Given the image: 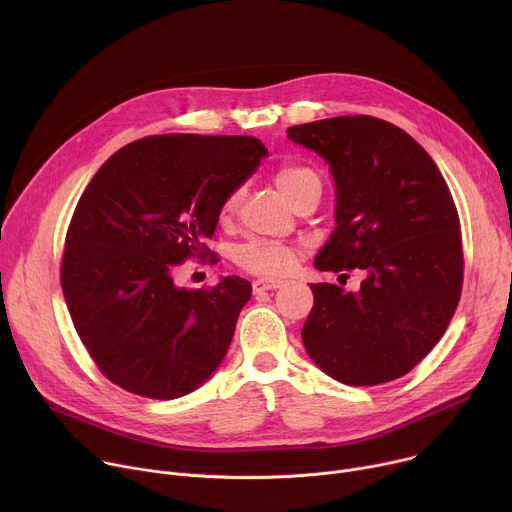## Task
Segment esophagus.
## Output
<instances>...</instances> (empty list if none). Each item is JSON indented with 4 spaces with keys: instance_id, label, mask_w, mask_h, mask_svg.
<instances>
[{
    "instance_id": "1",
    "label": "esophagus",
    "mask_w": 512,
    "mask_h": 512,
    "mask_svg": "<svg viewBox=\"0 0 512 512\" xmlns=\"http://www.w3.org/2000/svg\"><path fill=\"white\" fill-rule=\"evenodd\" d=\"M282 286V280H274V278H259L253 282V292H265V290H276Z\"/></svg>"
}]
</instances>
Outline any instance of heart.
<instances>
[{
	"mask_svg": "<svg viewBox=\"0 0 512 512\" xmlns=\"http://www.w3.org/2000/svg\"><path fill=\"white\" fill-rule=\"evenodd\" d=\"M278 187L286 193V197L294 203L304 191L313 187L321 189V179L311 166L304 164H284L280 166L276 175ZM241 189H234L222 206V214H230L238 201H241ZM298 249L290 243L276 241V238H265V236H251L247 241L238 243L230 257L236 267H241L247 274L265 276V278H276L284 276L294 267L298 259Z\"/></svg>",
	"mask_w": 512,
	"mask_h": 512,
	"instance_id": "obj_1",
	"label": "heart"
}]
</instances>
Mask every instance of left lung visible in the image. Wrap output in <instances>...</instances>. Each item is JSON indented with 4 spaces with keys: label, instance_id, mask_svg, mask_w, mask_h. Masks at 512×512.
<instances>
[{
    "label": "left lung",
    "instance_id": "1",
    "mask_svg": "<svg viewBox=\"0 0 512 512\" xmlns=\"http://www.w3.org/2000/svg\"><path fill=\"white\" fill-rule=\"evenodd\" d=\"M321 154L337 185L335 230L315 267L350 278L360 292L311 284L315 304L302 342L315 364L344 385L395 381L447 331L463 288L459 214L428 152L397 125L331 117L288 127Z\"/></svg>",
    "mask_w": 512,
    "mask_h": 512
}]
</instances>
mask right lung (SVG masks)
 <instances>
[{
	"label": "right lung",
	"mask_w": 512,
	"mask_h": 512,
	"mask_svg": "<svg viewBox=\"0 0 512 512\" xmlns=\"http://www.w3.org/2000/svg\"><path fill=\"white\" fill-rule=\"evenodd\" d=\"M265 154L253 135H150L88 183L65 234L61 288L84 348L117 387L175 399L226 356L251 282L185 290L173 271L214 255L206 238L224 199Z\"/></svg>",
	"instance_id": "right-lung-1"
}]
</instances>
